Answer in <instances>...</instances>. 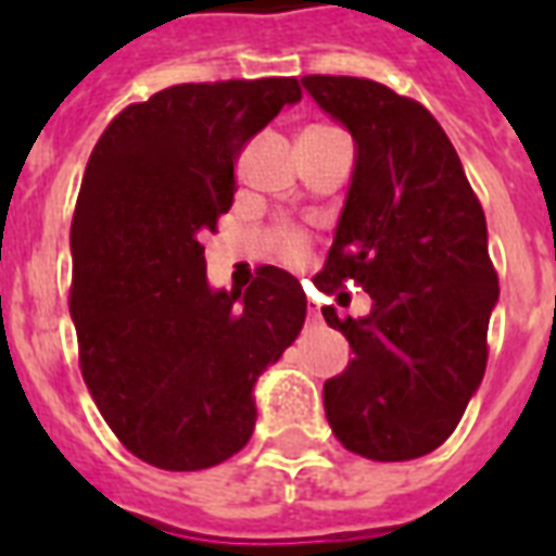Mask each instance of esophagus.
Masks as SVG:
<instances>
[{
	"label": "esophagus",
	"instance_id": "esophagus-1",
	"mask_svg": "<svg viewBox=\"0 0 556 556\" xmlns=\"http://www.w3.org/2000/svg\"><path fill=\"white\" fill-rule=\"evenodd\" d=\"M317 317H320V312H317V308H308V320H317Z\"/></svg>",
	"mask_w": 556,
	"mask_h": 556
}]
</instances>
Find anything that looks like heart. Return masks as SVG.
<instances>
[{
  "instance_id": "heart-1",
  "label": "heart",
  "mask_w": 556,
  "mask_h": 556,
  "mask_svg": "<svg viewBox=\"0 0 556 556\" xmlns=\"http://www.w3.org/2000/svg\"><path fill=\"white\" fill-rule=\"evenodd\" d=\"M274 248H277L282 260L300 262L305 256V251H308V239L296 227H279L277 233H274Z\"/></svg>"
}]
</instances>
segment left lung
I'll list each match as a JSON object with an SVG mask.
<instances>
[{
	"label": "left lung",
	"mask_w": 556,
	"mask_h": 556,
	"mask_svg": "<svg viewBox=\"0 0 556 556\" xmlns=\"http://www.w3.org/2000/svg\"><path fill=\"white\" fill-rule=\"evenodd\" d=\"M317 106L355 138V173L314 286L352 279L369 317H323L355 357L326 380L331 432L371 462H409L456 430L488 366L500 277L484 210L439 121L413 98L364 77H303Z\"/></svg>",
	"instance_id": "left-lung-1"
}]
</instances>
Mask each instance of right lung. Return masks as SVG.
<instances>
[{
  "label": "right lung",
  "mask_w": 556,
  "mask_h": 556,
  "mask_svg": "<svg viewBox=\"0 0 556 556\" xmlns=\"http://www.w3.org/2000/svg\"><path fill=\"white\" fill-rule=\"evenodd\" d=\"M303 98L296 77L181 83L126 106L83 173L72 222L80 371L103 421L161 470H204L248 444L253 383L305 323V291L262 265L207 286L204 236L230 210L233 164Z\"/></svg>",
  "instance_id": "right-lung-1"
}]
</instances>
